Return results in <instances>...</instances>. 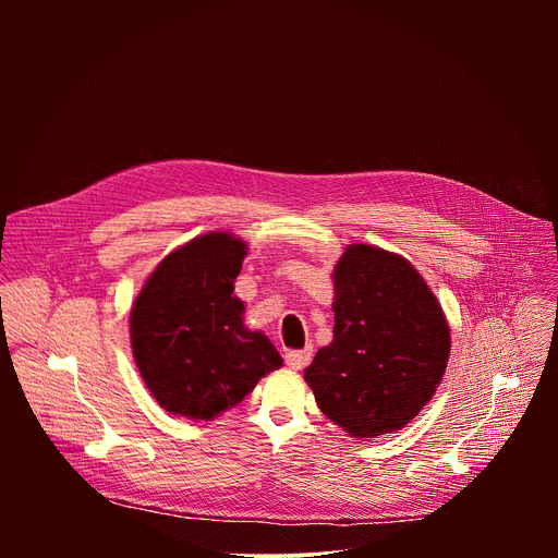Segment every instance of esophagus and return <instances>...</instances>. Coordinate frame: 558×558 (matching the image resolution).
Here are the masks:
<instances>
[{
    "instance_id": "obj_1",
    "label": "esophagus",
    "mask_w": 558,
    "mask_h": 558,
    "mask_svg": "<svg viewBox=\"0 0 558 558\" xmlns=\"http://www.w3.org/2000/svg\"><path fill=\"white\" fill-rule=\"evenodd\" d=\"M311 355H313V351H311V349L289 351V353L284 355V362H287V366H289V368H293V371H302V368L311 362Z\"/></svg>"
}]
</instances>
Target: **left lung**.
Returning <instances> with one entry per match:
<instances>
[{
	"label": "left lung",
	"instance_id": "left-lung-1",
	"mask_svg": "<svg viewBox=\"0 0 558 558\" xmlns=\"http://www.w3.org/2000/svg\"><path fill=\"white\" fill-rule=\"evenodd\" d=\"M333 342L304 368L320 411L353 437L404 428L444 377L450 333L413 265L351 245L336 265Z\"/></svg>",
	"mask_w": 558,
	"mask_h": 558
}]
</instances>
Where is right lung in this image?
Returning <instances> with one entry per match:
<instances>
[{"mask_svg": "<svg viewBox=\"0 0 558 558\" xmlns=\"http://www.w3.org/2000/svg\"><path fill=\"white\" fill-rule=\"evenodd\" d=\"M245 250L222 231L194 238L154 269L132 306L138 373L172 415L211 420L282 366L269 338L245 329L233 298Z\"/></svg>", "mask_w": 558, "mask_h": 558, "instance_id": "1", "label": "right lung"}]
</instances>
